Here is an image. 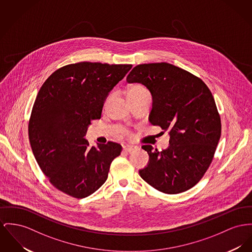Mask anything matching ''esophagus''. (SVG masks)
I'll use <instances>...</instances> for the list:
<instances>
[{"label": "esophagus", "mask_w": 252, "mask_h": 252, "mask_svg": "<svg viewBox=\"0 0 252 252\" xmlns=\"http://www.w3.org/2000/svg\"><path fill=\"white\" fill-rule=\"evenodd\" d=\"M135 149H136V147L133 145H126L123 147V151L126 152V153H131V152L134 151Z\"/></svg>", "instance_id": "1"}]
</instances>
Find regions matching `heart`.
Instances as JSON below:
<instances>
[{
	"label": "heart",
	"instance_id": "heart-1",
	"mask_svg": "<svg viewBox=\"0 0 252 252\" xmlns=\"http://www.w3.org/2000/svg\"><path fill=\"white\" fill-rule=\"evenodd\" d=\"M150 94V93H149L148 89H147L144 85L139 84V83L132 85V86L129 88V90H128V97H129V99H130V98H133V97H135V96H138V95H141V94ZM112 97H113V95L110 94V95L106 98V100L104 102V109L107 108V106L109 105V102L111 101ZM121 134H129V132H128V130L122 129V130H121Z\"/></svg>",
	"mask_w": 252,
	"mask_h": 252
}]
</instances>
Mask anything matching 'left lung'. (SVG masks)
I'll list each match as a JSON object with an SVG mask.
<instances>
[{"mask_svg": "<svg viewBox=\"0 0 252 252\" xmlns=\"http://www.w3.org/2000/svg\"><path fill=\"white\" fill-rule=\"evenodd\" d=\"M128 83L146 86L153 96L149 120L170 134L169 147L143 145L150 159L140 177L165 194H179L197 185L210 166L221 132L214 97L201 78L172 64L137 65Z\"/></svg>", "mask_w": 252, "mask_h": 252, "instance_id": "1", "label": "left lung"}]
</instances>
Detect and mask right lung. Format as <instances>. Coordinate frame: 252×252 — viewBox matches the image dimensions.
Wrapping results in <instances>:
<instances>
[{"instance_id": "1", "label": "right lung", "mask_w": 252, "mask_h": 252, "mask_svg": "<svg viewBox=\"0 0 252 252\" xmlns=\"http://www.w3.org/2000/svg\"><path fill=\"white\" fill-rule=\"evenodd\" d=\"M133 65L80 62L56 69L42 85L29 121V137L36 161L51 185L82 199L108 178L120 144L97 148L84 138L92 120L100 119L109 93Z\"/></svg>"}]
</instances>
